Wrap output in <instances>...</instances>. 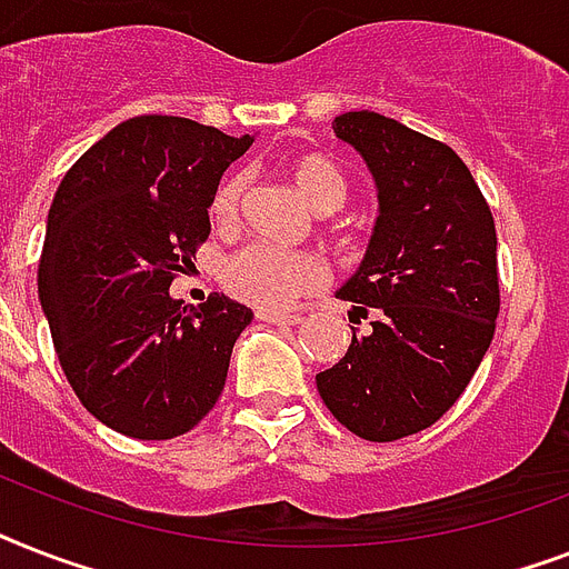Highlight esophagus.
<instances>
[{"label":"esophagus","instance_id":"34e87169","mask_svg":"<svg viewBox=\"0 0 569 569\" xmlns=\"http://www.w3.org/2000/svg\"><path fill=\"white\" fill-rule=\"evenodd\" d=\"M257 319L271 321V325H298L301 316H295V312H277V310H257Z\"/></svg>","mask_w":569,"mask_h":569}]
</instances>
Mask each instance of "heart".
<instances>
[{"instance_id":"1","label":"heart","mask_w":569,"mask_h":569,"mask_svg":"<svg viewBox=\"0 0 569 569\" xmlns=\"http://www.w3.org/2000/svg\"><path fill=\"white\" fill-rule=\"evenodd\" d=\"M286 171L312 212H337L348 200L346 173L330 156L298 153L286 162ZM244 189H248V180L241 171L227 173L214 186L209 197V218L218 230H232L239 223ZM221 280L227 292L241 301L257 303V307H286L325 283V266L312 253L248 244L223 262Z\"/></svg>"}]
</instances>
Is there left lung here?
<instances>
[{"label":"left lung","instance_id":"1","mask_svg":"<svg viewBox=\"0 0 569 569\" xmlns=\"http://www.w3.org/2000/svg\"><path fill=\"white\" fill-rule=\"evenodd\" d=\"M333 132L363 153L380 218L363 266L342 289L357 303L351 346L316 375L348 431L392 442L431 428L476 375L499 316L496 223L449 144L375 111H348Z\"/></svg>","mask_w":569,"mask_h":569}]
</instances>
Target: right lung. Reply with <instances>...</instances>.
Returning <instances> with one entry per match:
<instances>
[{
  "instance_id": "add662e5",
  "label": "right lung",
  "mask_w": 569,
  "mask_h": 569,
  "mask_svg": "<svg viewBox=\"0 0 569 569\" xmlns=\"http://www.w3.org/2000/svg\"><path fill=\"white\" fill-rule=\"evenodd\" d=\"M253 138L141 114L64 173L47 218L38 295L67 383L88 413L136 440L189 433L221 398L253 312L171 283L209 239V197Z\"/></svg>"
}]
</instances>
